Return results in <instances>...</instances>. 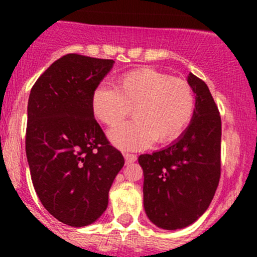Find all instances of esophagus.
Returning <instances> with one entry per match:
<instances>
[{"label": "esophagus", "mask_w": 257, "mask_h": 257, "mask_svg": "<svg viewBox=\"0 0 257 257\" xmlns=\"http://www.w3.org/2000/svg\"><path fill=\"white\" fill-rule=\"evenodd\" d=\"M124 159H125V164H132V163H134L137 160V155L125 153V154H124Z\"/></svg>", "instance_id": "34e87169"}]
</instances>
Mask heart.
<instances>
[{"mask_svg": "<svg viewBox=\"0 0 257 257\" xmlns=\"http://www.w3.org/2000/svg\"><path fill=\"white\" fill-rule=\"evenodd\" d=\"M195 108V92L185 79L149 67L126 72L116 88L99 85L92 94L93 114L105 125H116L133 109L134 120L109 132L110 142L125 150L178 139L193 120Z\"/></svg>", "mask_w": 257, "mask_h": 257, "instance_id": "1", "label": "heart"}]
</instances>
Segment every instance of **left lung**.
Segmentation results:
<instances>
[{
    "label": "left lung",
    "instance_id": "obj_1",
    "mask_svg": "<svg viewBox=\"0 0 257 257\" xmlns=\"http://www.w3.org/2000/svg\"><path fill=\"white\" fill-rule=\"evenodd\" d=\"M196 94L193 120L177 142L142 154L144 209L165 230L189 226L209 208L221 173V118L204 80L189 74Z\"/></svg>",
    "mask_w": 257,
    "mask_h": 257
}]
</instances>
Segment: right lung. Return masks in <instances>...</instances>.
Masks as SVG:
<instances>
[{
  "instance_id": "add662e5",
  "label": "right lung",
  "mask_w": 257,
  "mask_h": 257,
  "mask_svg": "<svg viewBox=\"0 0 257 257\" xmlns=\"http://www.w3.org/2000/svg\"><path fill=\"white\" fill-rule=\"evenodd\" d=\"M113 59L69 53L51 64L31 89L26 155L46 210L74 227L94 222L124 165L92 110V94Z\"/></svg>"
}]
</instances>
